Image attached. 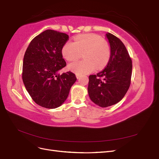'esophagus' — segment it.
I'll return each instance as SVG.
<instances>
[{"mask_svg":"<svg viewBox=\"0 0 159 159\" xmlns=\"http://www.w3.org/2000/svg\"><path fill=\"white\" fill-rule=\"evenodd\" d=\"M80 77H81L80 75H77V74H76V78H77V79H80Z\"/></svg>","mask_w":159,"mask_h":159,"instance_id":"1","label":"esophagus"}]
</instances>
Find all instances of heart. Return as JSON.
<instances>
[{"label": "heart", "mask_w": 159, "mask_h": 159, "mask_svg": "<svg viewBox=\"0 0 159 159\" xmlns=\"http://www.w3.org/2000/svg\"><path fill=\"white\" fill-rule=\"evenodd\" d=\"M61 54L70 61L84 55V60L72 62L68 67L70 71L81 75L93 71L96 67L98 70L105 68L110 58L111 48L101 36L88 34L76 36L74 42H66L61 48Z\"/></svg>", "instance_id": "b5f03b06"}]
</instances>
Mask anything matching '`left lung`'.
<instances>
[{
    "label": "left lung",
    "instance_id": "left-lung-1",
    "mask_svg": "<svg viewBox=\"0 0 159 159\" xmlns=\"http://www.w3.org/2000/svg\"><path fill=\"white\" fill-rule=\"evenodd\" d=\"M111 48L108 64L103 71L89 76L88 88L91 100L102 107L117 103L128 91L132 74V61L123 43L107 32Z\"/></svg>",
    "mask_w": 159,
    "mask_h": 159
}]
</instances>
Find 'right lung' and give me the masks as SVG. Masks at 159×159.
<instances>
[{
  "mask_svg": "<svg viewBox=\"0 0 159 159\" xmlns=\"http://www.w3.org/2000/svg\"><path fill=\"white\" fill-rule=\"evenodd\" d=\"M69 39L65 33L46 30L30 42L24 56L22 80L34 102L41 107L55 109L64 103L75 75L59 71L66 66L61 48Z\"/></svg>",
  "mask_w": 159,
  "mask_h": 159,
  "instance_id": "obj_1",
  "label": "right lung"
}]
</instances>
